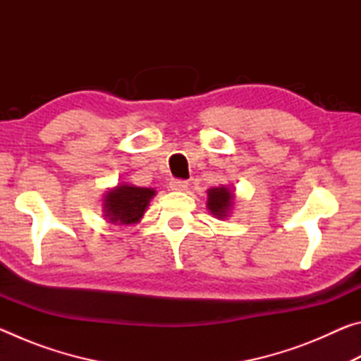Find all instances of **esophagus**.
Here are the masks:
<instances>
[{
    "label": "esophagus",
    "mask_w": 361,
    "mask_h": 361,
    "mask_svg": "<svg viewBox=\"0 0 361 361\" xmlns=\"http://www.w3.org/2000/svg\"><path fill=\"white\" fill-rule=\"evenodd\" d=\"M169 186L172 191H186L188 189V181L185 180H170Z\"/></svg>",
    "instance_id": "esophagus-1"
}]
</instances>
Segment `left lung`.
<instances>
[{
  "mask_svg": "<svg viewBox=\"0 0 361 361\" xmlns=\"http://www.w3.org/2000/svg\"><path fill=\"white\" fill-rule=\"evenodd\" d=\"M235 192L228 186H215L207 191V209L218 219L229 218L231 210L234 209Z\"/></svg>",
  "mask_w": 361,
  "mask_h": 361,
  "instance_id": "obj_1",
  "label": "left lung"
}]
</instances>
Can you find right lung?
Masks as SVG:
<instances>
[{
	"label": "right lung",
	"instance_id": "obj_1",
	"mask_svg": "<svg viewBox=\"0 0 361 361\" xmlns=\"http://www.w3.org/2000/svg\"><path fill=\"white\" fill-rule=\"evenodd\" d=\"M154 195V188H142L122 183L103 195V216L113 224H137L143 218Z\"/></svg>",
	"mask_w": 361,
	"mask_h": 361
}]
</instances>
